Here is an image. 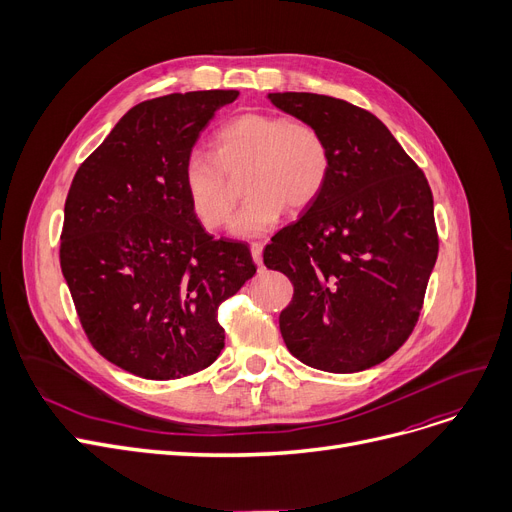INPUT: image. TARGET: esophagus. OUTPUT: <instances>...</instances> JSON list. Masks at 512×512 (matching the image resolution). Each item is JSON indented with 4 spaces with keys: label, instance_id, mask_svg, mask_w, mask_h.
I'll use <instances>...</instances> for the list:
<instances>
[{
    "label": "esophagus",
    "instance_id": "obj_1",
    "mask_svg": "<svg viewBox=\"0 0 512 512\" xmlns=\"http://www.w3.org/2000/svg\"><path fill=\"white\" fill-rule=\"evenodd\" d=\"M251 255H253L255 265H261L263 263V245H259V242H253V245H251Z\"/></svg>",
    "mask_w": 512,
    "mask_h": 512
}]
</instances>
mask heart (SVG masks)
<instances>
[{
  "instance_id": "heart-1",
  "label": "heart",
  "mask_w": 512,
  "mask_h": 512,
  "mask_svg": "<svg viewBox=\"0 0 512 512\" xmlns=\"http://www.w3.org/2000/svg\"><path fill=\"white\" fill-rule=\"evenodd\" d=\"M249 166V195L232 234L255 238L272 230L284 209L311 207L332 170L330 145L319 128L282 114L249 112L226 122L213 137V155L191 153L182 164V188L199 224L215 230L228 222L236 193L224 172Z\"/></svg>"
}]
</instances>
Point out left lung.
<instances>
[{
    "label": "left lung",
    "instance_id": "left-lung-1",
    "mask_svg": "<svg viewBox=\"0 0 512 512\" xmlns=\"http://www.w3.org/2000/svg\"><path fill=\"white\" fill-rule=\"evenodd\" d=\"M324 134L332 170L317 201L263 251L294 286L280 313L288 351L309 367L355 373L411 336L438 259L427 178L382 120L315 93H270Z\"/></svg>",
    "mask_w": 512,
    "mask_h": 512
}]
</instances>
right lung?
I'll return each mask as SVG.
<instances>
[{
    "label": "right lung",
    "instance_id": "1",
    "mask_svg": "<svg viewBox=\"0 0 512 512\" xmlns=\"http://www.w3.org/2000/svg\"><path fill=\"white\" fill-rule=\"evenodd\" d=\"M238 91L172 93L128 110L78 168L60 265L95 351L145 380L209 367L218 307L255 276L245 242L213 240L188 207L182 164Z\"/></svg>",
    "mask_w": 512,
    "mask_h": 512
}]
</instances>
